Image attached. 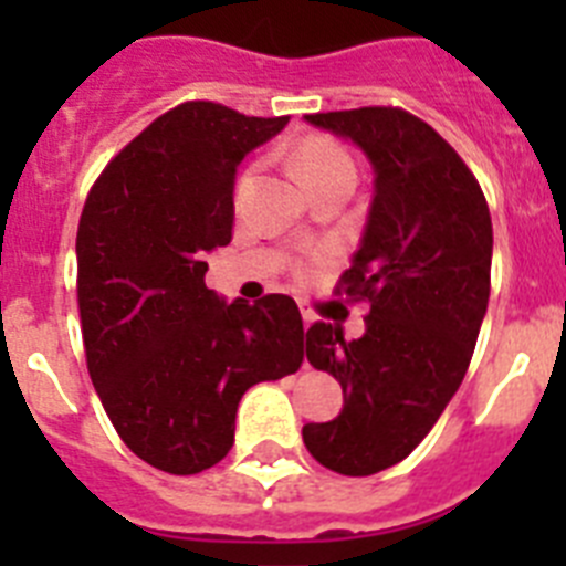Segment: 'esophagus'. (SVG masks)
Returning <instances> with one entry per match:
<instances>
[{"instance_id":"esophagus-1","label":"esophagus","mask_w":566,"mask_h":566,"mask_svg":"<svg viewBox=\"0 0 566 566\" xmlns=\"http://www.w3.org/2000/svg\"><path fill=\"white\" fill-rule=\"evenodd\" d=\"M300 314H303V323H306V328L312 326V323H314V312H312V308H308V303H303V300H300Z\"/></svg>"}]
</instances>
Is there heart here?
I'll use <instances>...</instances> for the list:
<instances>
[{
	"instance_id": "1",
	"label": "heart",
	"mask_w": 566,
	"mask_h": 566,
	"mask_svg": "<svg viewBox=\"0 0 566 566\" xmlns=\"http://www.w3.org/2000/svg\"><path fill=\"white\" fill-rule=\"evenodd\" d=\"M292 169L297 175V181L303 184V189L323 181L328 175L354 172L352 158L345 155L343 147H337L328 138H306V142H300L292 149Z\"/></svg>"
}]
</instances>
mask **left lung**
<instances>
[{
	"label": "left lung",
	"instance_id": "8db88e82",
	"mask_svg": "<svg viewBox=\"0 0 566 566\" xmlns=\"http://www.w3.org/2000/svg\"><path fill=\"white\" fill-rule=\"evenodd\" d=\"M363 149L374 201L343 289L371 312L359 339L328 323L306 332V357L343 385L332 422L303 424L323 468L371 476L428 437L468 371L490 297L493 223L457 149L397 107L306 115Z\"/></svg>",
	"mask_w": 566,
	"mask_h": 566
}]
</instances>
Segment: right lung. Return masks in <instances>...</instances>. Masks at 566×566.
I'll return each instance as SVG.
<instances>
[{
  "instance_id": "obj_1",
  "label": "right lung",
  "mask_w": 566,
  "mask_h": 566,
  "mask_svg": "<svg viewBox=\"0 0 566 566\" xmlns=\"http://www.w3.org/2000/svg\"><path fill=\"white\" fill-rule=\"evenodd\" d=\"M289 124L212 102L155 118L90 189L78 221V312L90 379L129 451L189 476L234 442L240 397L306 357L297 303L207 289L232 240L234 175Z\"/></svg>"
}]
</instances>
